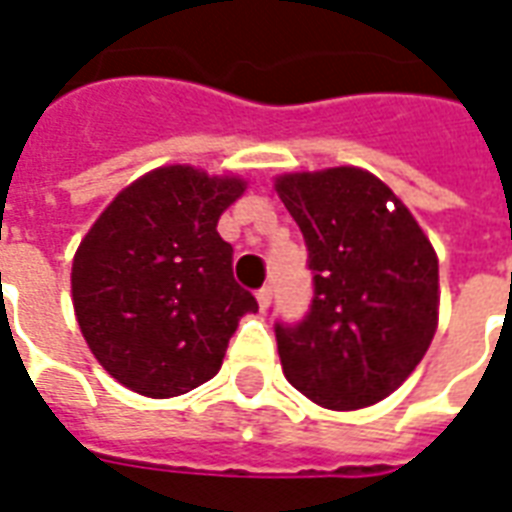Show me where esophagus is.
I'll return each instance as SVG.
<instances>
[{
    "label": "esophagus",
    "instance_id": "34e87169",
    "mask_svg": "<svg viewBox=\"0 0 512 512\" xmlns=\"http://www.w3.org/2000/svg\"><path fill=\"white\" fill-rule=\"evenodd\" d=\"M257 304H260V310H268V304H271V288L268 285H263V288L257 290Z\"/></svg>",
    "mask_w": 512,
    "mask_h": 512
}]
</instances>
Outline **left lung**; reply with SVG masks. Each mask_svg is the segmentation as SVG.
Returning <instances> with one entry per match:
<instances>
[{
	"mask_svg": "<svg viewBox=\"0 0 512 512\" xmlns=\"http://www.w3.org/2000/svg\"><path fill=\"white\" fill-rule=\"evenodd\" d=\"M277 191L307 244L312 301L274 323L290 384L334 411L373 406L403 384L439 321V260L414 216L365 169L296 172Z\"/></svg>",
	"mask_w": 512,
	"mask_h": 512,
	"instance_id": "left-lung-1",
	"label": "left lung"
}]
</instances>
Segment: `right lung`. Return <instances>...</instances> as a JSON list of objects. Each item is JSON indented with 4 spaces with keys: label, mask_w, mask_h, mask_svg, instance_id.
I'll use <instances>...</instances> for the list:
<instances>
[{
    "label": "right lung",
    "mask_w": 512,
    "mask_h": 512,
    "mask_svg": "<svg viewBox=\"0 0 512 512\" xmlns=\"http://www.w3.org/2000/svg\"><path fill=\"white\" fill-rule=\"evenodd\" d=\"M244 180L161 167L120 191L73 257V310L95 359L147 397L205 384L255 296L233 277L219 216Z\"/></svg>",
    "instance_id": "add662e5"
}]
</instances>
